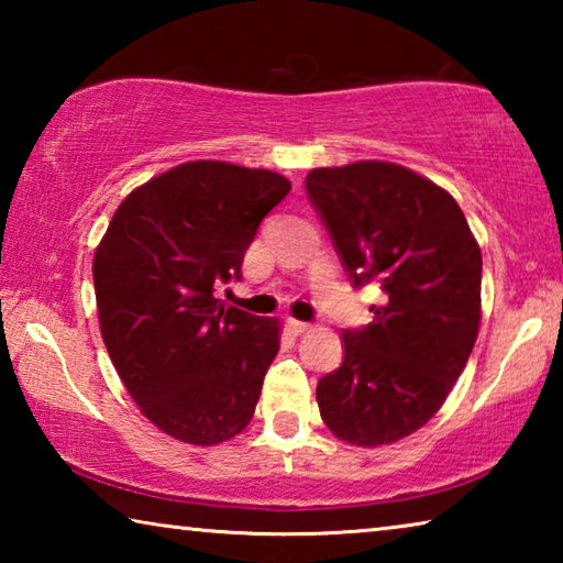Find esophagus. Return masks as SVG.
I'll list each match as a JSON object with an SVG mask.
<instances>
[{
  "label": "esophagus",
  "mask_w": 563,
  "mask_h": 563,
  "mask_svg": "<svg viewBox=\"0 0 563 563\" xmlns=\"http://www.w3.org/2000/svg\"><path fill=\"white\" fill-rule=\"evenodd\" d=\"M288 325H290V330L295 332V335H300V332H308L310 330V322H302V320H295V318L288 320Z\"/></svg>",
  "instance_id": "1"
}]
</instances>
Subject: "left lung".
I'll list each match as a JSON object with an SVG mask.
<instances>
[{
	"label": "left lung",
	"instance_id": "8db88e82",
	"mask_svg": "<svg viewBox=\"0 0 563 563\" xmlns=\"http://www.w3.org/2000/svg\"><path fill=\"white\" fill-rule=\"evenodd\" d=\"M305 188L352 285L385 292L369 325L342 332L345 360L318 383L320 417L347 444H393L430 422L472 355L479 243L454 198L405 166L312 168Z\"/></svg>",
	"mask_w": 563,
	"mask_h": 563
}]
</instances>
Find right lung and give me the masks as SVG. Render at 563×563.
I'll list each match as a JSON object with an SVG mask.
<instances>
[{
    "label": "right lung",
    "mask_w": 563,
    "mask_h": 563,
    "mask_svg": "<svg viewBox=\"0 0 563 563\" xmlns=\"http://www.w3.org/2000/svg\"><path fill=\"white\" fill-rule=\"evenodd\" d=\"M290 180L188 161L133 188L93 253L103 345L161 432L196 446L241 434L280 350V320L225 308L247 245Z\"/></svg>",
    "instance_id": "right-lung-1"
}]
</instances>
